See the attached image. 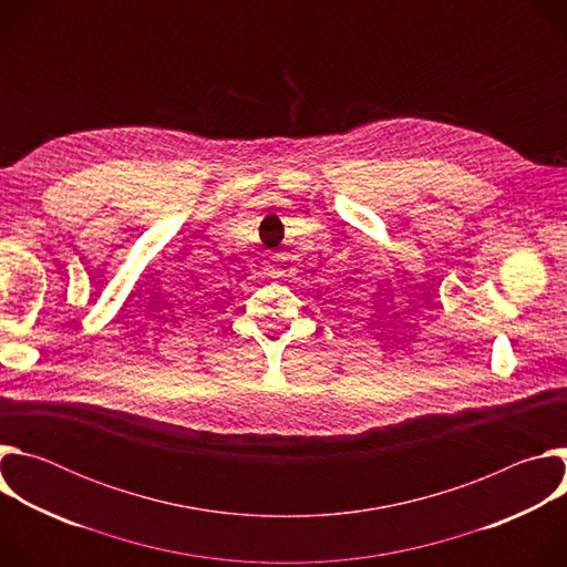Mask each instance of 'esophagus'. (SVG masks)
Masks as SVG:
<instances>
[{
	"label": "esophagus",
	"instance_id": "34e87169",
	"mask_svg": "<svg viewBox=\"0 0 567 567\" xmlns=\"http://www.w3.org/2000/svg\"><path fill=\"white\" fill-rule=\"evenodd\" d=\"M291 271H293V265L287 258V254H271L265 260V274L271 278H287Z\"/></svg>",
	"mask_w": 567,
	"mask_h": 567
}]
</instances>
